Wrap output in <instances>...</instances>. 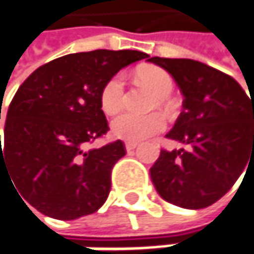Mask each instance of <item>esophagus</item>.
<instances>
[{
    "instance_id": "obj_1",
    "label": "esophagus",
    "mask_w": 254,
    "mask_h": 254,
    "mask_svg": "<svg viewBox=\"0 0 254 254\" xmlns=\"http://www.w3.org/2000/svg\"><path fill=\"white\" fill-rule=\"evenodd\" d=\"M136 147H138V144H136V142H127V144H125L127 151H132V150H135Z\"/></svg>"
}]
</instances>
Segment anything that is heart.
<instances>
[{
    "label": "heart",
    "mask_w": 254,
    "mask_h": 254,
    "mask_svg": "<svg viewBox=\"0 0 254 254\" xmlns=\"http://www.w3.org/2000/svg\"><path fill=\"white\" fill-rule=\"evenodd\" d=\"M138 77L141 82L148 85L163 101L174 91V79L172 76L157 66H145L138 70ZM125 101V75L122 72L115 73L103 85L100 92V104L106 115L118 113ZM165 127V119L159 113L151 115H135L125 112L116 116L112 124L110 130L115 138L136 142L150 135L160 132Z\"/></svg>",
    "instance_id": "obj_1"
}]
</instances>
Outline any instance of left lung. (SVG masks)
Instances as JSON below:
<instances>
[{
	"label": "left lung",
	"instance_id": "1",
	"mask_svg": "<svg viewBox=\"0 0 254 254\" xmlns=\"http://www.w3.org/2000/svg\"><path fill=\"white\" fill-rule=\"evenodd\" d=\"M148 62L169 72L184 95L182 112L166 136L188 147L162 150L150 169L151 181L175 206L207 207L254 160V98L234 77L204 63L162 57Z\"/></svg>",
	"mask_w": 254,
	"mask_h": 254
}]
</instances>
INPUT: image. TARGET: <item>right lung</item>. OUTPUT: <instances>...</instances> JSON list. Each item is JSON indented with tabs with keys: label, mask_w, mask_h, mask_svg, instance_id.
I'll list each match as a JSON object with an SVG mask.
<instances>
[{
	"label": "right lung",
	"mask_w": 254,
	"mask_h": 254,
	"mask_svg": "<svg viewBox=\"0 0 254 254\" xmlns=\"http://www.w3.org/2000/svg\"><path fill=\"white\" fill-rule=\"evenodd\" d=\"M147 57L135 50L67 54L38 67L20 85L7 112L0 169L10 172L30 206L72 221L104 204L112 169L127 151L121 139L85 150L109 130L100 92L107 79Z\"/></svg>",
	"instance_id": "obj_1"
}]
</instances>
